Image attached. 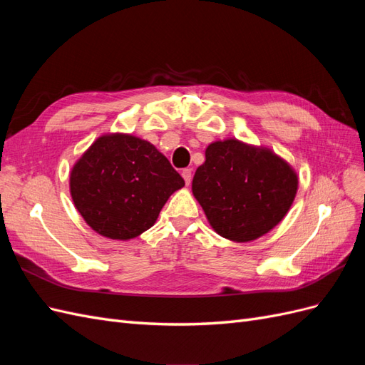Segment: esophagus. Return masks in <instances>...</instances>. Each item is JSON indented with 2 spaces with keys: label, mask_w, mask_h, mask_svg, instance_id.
<instances>
[{
  "label": "esophagus",
  "mask_w": 365,
  "mask_h": 365,
  "mask_svg": "<svg viewBox=\"0 0 365 365\" xmlns=\"http://www.w3.org/2000/svg\"><path fill=\"white\" fill-rule=\"evenodd\" d=\"M181 175H182V178H184L185 184L189 185V184L192 182V169H184V170L181 172Z\"/></svg>",
  "instance_id": "esophagus-1"
}]
</instances>
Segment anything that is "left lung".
Listing matches in <instances>:
<instances>
[{
  "instance_id": "8db88e82",
  "label": "left lung",
  "mask_w": 365,
  "mask_h": 365,
  "mask_svg": "<svg viewBox=\"0 0 365 365\" xmlns=\"http://www.w3.org/2000/svg\"><path fill=\"white\" fill-rule=\"evenodd\" d=\"M297 185L289 164L271 150L225 140L207 148L192 190L216 233L248 242L280 222L292 205Z\"/></svg>"
}]
</instances>
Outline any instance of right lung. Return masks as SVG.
Segmentation results:
<instances>
[{
  "label": "right lung",
  "mask_w": 365,
  "mask_h": 365,
  "mask_svg": "<svg viewBox=\"0 0 365 365\" xmlns=\"http://www.w3.org/2000/svg\"><path fill=\"white\" fill-rule=\"evenodd\" d=\"M182 176L149 141L114 134L98 138L71 170L76 208L98 235L126 240L149 230Z\"/></svg>",
  "instance_id": "1"
}]
</instances>
